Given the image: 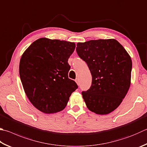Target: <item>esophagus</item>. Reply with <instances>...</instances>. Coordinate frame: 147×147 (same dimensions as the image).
<instances>
[{
  "label": "esophagus",
  "mask_w": 147,
  "mask_h": 147,
  "mask_svg": "<svg viewBox=\"0 0 147 147\" xmlns=\"http://www.w3.org/2000/svg\"><path fill=\"white\" fill-rule=\"evenodd\" d=\"M75 82H76V84H78V85H80V82H79V80H78V79H76V80H75Z\"/></svg>",
  "instance_id": "obj_1"
}]
</instances>
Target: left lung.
I'll use <instances>...</instances> for the list:
<instances>
[{"mask_svg":"<svg viewBox=\"0 0 147 147\" xmlns=\"http://www.w3.org/2000/svg\"><path fill=\"white\" fill-rule=\"evenodd\" d=\"M77 54L92 75V84L82 92L87 107L97 114H107L122 102L130 85L132 60L115 39L91 40L76 44Z\"/></svg>","mask_w":147,"mask_h":147,"instance_id":"1","label":"left lung"}]
</instances>
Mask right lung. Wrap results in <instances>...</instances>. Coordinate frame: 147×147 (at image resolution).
I'll return each mask as SVG.
<instances>
[{
    "label": "right lung",
    "instance_id": "add662e5",
    "mask_svg": "<svg viewBox=\"0 0 147 147\" xmlns=\"http://www.w3.org/2000/svg\"><path fill=\"white\" fill-rule=\"evenodd\" d=\"M75 47L74 42L41 38L22 55L19 74L24 90L33 105L42 113L62 111L78 88L68 77V59Z\"/></svg>",
    "mask_w": 147,
    "mask_h": 147
}]
</instances>
